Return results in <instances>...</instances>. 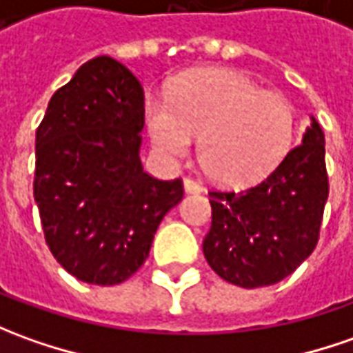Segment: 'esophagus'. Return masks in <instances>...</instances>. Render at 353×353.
<instances>
[{"label":"esophagus","mask_w":353,"mask_h":353,"mask_svg":"<svg viewBox=\"0 0 353 353\" xmlns=\"http://www.w3.org/2000/svg\"><path fill=\"white\" fill-rule=\"evenodd\" d=\"M183 189H185V193H189V195H196V193L203 191V187L199 185L196 181H193V179H189V177L183 179Z\"/></svg>","instance_id":"1"}]
</instances>
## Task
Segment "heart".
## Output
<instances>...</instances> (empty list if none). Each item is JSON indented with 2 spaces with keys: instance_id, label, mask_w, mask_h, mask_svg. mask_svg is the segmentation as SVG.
Returning a JSON list of instances; mask_svg holds the SVG:
<instances>
[{
  "instance_id": "1",
  "label": "heart",
  "mask_w": 353,
  "mask_h": 353,
  "mask_svg": "<svg viewBox=\"0 0 353 353\" xmlns=\"http://www.w3.org/2000/svg\"><path fill=\"white\" fill-rule=\"evenodd\" d=\"M148 139L168 162L196 157L210 179L241 187L267 176L292 146L294 108L284 96L261 90L228 69H199L177 77L168 100L145 102Z\"/></svg>"
}]
</instances>
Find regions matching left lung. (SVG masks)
<instances>
[{
    "instance_id": "left-lung-1",
    "label": "left lung",
    "mask_w": 353,
    "mask_h": 353,
    "mask_svg": "<svg viewBox=\"0 0 353 353\" xmlns=\"http://www.w3.org/2000/svg\"><path fill=\"white\" fill-rule=\"evenodd\" d=\"M212 224L203 241L210 268L230 284H276L313 253L328 199L325 133L311 117L301 145L261 183L210 191Z\"/></svg>"
}]
</instances>
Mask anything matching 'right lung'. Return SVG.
<instances>
[{"label": "right lung", "instance_id": "add662e5", "mask_svg": "<svg viewBox=\"0 0 353 353\" xmlns=\"http://www.w3.org/2000/svg\"><path fill=\"white\" fill-rule=\"evenodd\" d=\"M145 94L108 56L86 61L52 96L36 129L34 201L46 243L69 274L114 286L148 257L181 179L148 176L141 158Z\"/></svg>", "mask_w": 353, "mask_h": 353}]
</instances>
